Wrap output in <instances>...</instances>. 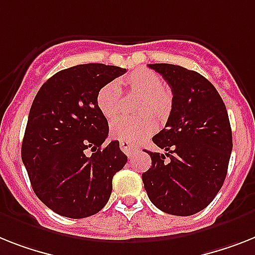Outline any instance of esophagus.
Wrapping results in <instances>:
<instances>
[{"mask_svg": "<svg viewBox=\"0 0 255 255\" xmlns=\"http://www.w3.org/2000/svg\"><path fill=\"white\" fill-rule=\"evenodd\" d=\"M120 148H121V151H123L125 155H128L129 157H131L132 153H134V147H132L130 143L121 142L120 143Z\"/></svg>", "mask_w": 255, "mask_h": 255, "instance_id": "34e87169", "label": "esophagus"}]
</instances>
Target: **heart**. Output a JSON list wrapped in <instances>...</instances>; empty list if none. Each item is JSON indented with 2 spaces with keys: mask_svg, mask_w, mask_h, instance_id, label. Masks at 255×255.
Wrapping results in <instances>:
<instances>
[{
  "mask_svg": "<svg viewBox=\"0 0 255 255\" xmlns=\"http://www.w3.org/2000/svg\"><path fill=\"white\" fill-rule=\"evenodd\" d=\"M126 94L138 98L134 105L136 116L124 117L112 124L111 135L120 142L135 144L155 130L156 121L163 125L168 121L173 109V94L164 86L161 77L155 71L139 69L120 81ZM123 92L116 82H109L99 90L96 104L105 119L113 120L123 108Z\"/></svg>",
  "mask_w": 255,
  "mask_h": 255,
  "instance_id": "obj_1",
  "label": "heart"
}]
</instances>
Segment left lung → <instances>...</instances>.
<instances>
[{"instance_id": "8db88e82", "label": "left lung", "mask_w": 255, "mask_h": 255, "mask_svg": "<svg viewBox=\"0 0 255 255\" xmlns=\"http://www.w3.org/2000/svg\"><path fill=\"white\" fill-rule=\"evenodd\" d=\"M148 67L172 88L173 109L152 138L167 152H150L151 168L142 173L144 189L161 211L194 215L211 203L226 180L232 152L227 108L211 82L197 71L170 64Z\"/></svg>"}]
</instances>
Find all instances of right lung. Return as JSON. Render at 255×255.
I'll return each instance as SVG.
<instances>
[{
    "label": "right lung",
    "instance_id": "obj_1",
    "mask_svg": "<svg viewBox=\"0 0 255 255\" xmlns=\"http://www.w3.org/2000/svg\"><path fill=\"white\" fill-rule=\"evenodd\" d=\"M125 73L111 65H77L50 77L33 99L22 160L37 198L58 215L98 214L128 161L119 140L103 147L109 126L96 104L99 90Z\"/></svg>",
    "mask_w": 255,
    "mask_h": 255
}]
</instances>
